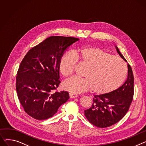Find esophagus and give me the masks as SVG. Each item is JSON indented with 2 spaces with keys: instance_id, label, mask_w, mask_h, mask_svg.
<instances>
[{
  "instance_id": "34e87169",
  "label": "esophagus",
  "mask_w": 146,
  "mask_h": 146,
  "mask_svg": "<svg viewBox=\"0 0 146 146\" xmlns=\"http://www.w3.org/2000/svg\"><path fill=\"white\" fill-rule=\"evenodd\" d=\"M69 97H70V98H76L77 97V94H74V93H69Z\"/></svg>"
}]
</instances>
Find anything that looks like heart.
<instances>
[{
	"label": "heart",
	"mask_w": 146,
	"mask_h": 146,
	"mask_svg": "<svg viewBox=\"0 0 146 146\" xmlns=\"http://www.w3.org/2000/svg\"><path fill=\"white\" fill-rule=\"evenodd\" d=\"M76 60L87 65L84 77H73L65 81L63 88L74 93H79L92 89L93 93L104 94L110 92L124 80L127 68L121 58L96 47L79 48L74 53L65 54L59 62L61 74L70 76L74 69Z\"/></svg>",
	"instance_id": "obj_1"
}]
</instances>
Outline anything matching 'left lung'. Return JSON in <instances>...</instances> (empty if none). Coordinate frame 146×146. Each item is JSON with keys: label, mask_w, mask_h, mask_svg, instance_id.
Masks as SVG:
<instances>
[{"label": "left lung", "mask_w": 146, "mask_h": 146, "mask_svg": "<svg viewBox=\"0 0 146 146\" xmlns=\"http://www.w3.org/2000/svg\"><path fill=\"white\" fill-rule=\"evenodd\" d=\"M116 50L126 62L115 46ZM127 79L119 88L110 93L94 95L93 104L84 110V115L90 123L105 128L117 123L128 111L134 94V77L131 66L127 64Z\"/></svg>", "instance_id": "left-lung-1"}]
</instances>
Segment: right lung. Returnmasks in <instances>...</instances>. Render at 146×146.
Segmentation results:
<instances>
[{
	"label": "right lung",
	"instance_id": "1",
	"mask_svg": "<svg viewBox=\"0 0 146 146\" xmlns=\"http://www.w3.org/2000/svg\"><path fill=\"white\" fill-rule=\"evenodd\" d=\"M78 38L50 36L32 48L19 66L16 89L25 111L32 117L46 120L56 113L69 99V93L54 92L59 80V64L64 53Z\"/></svg>",
	"mask_w": 146,
	"mask_h": 146
}]
</instances>
